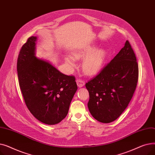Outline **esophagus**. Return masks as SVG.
<instances>
[{"label":"esophagus","mask_w":155,"mask_h":155,"mask_svg":"<svg viewBox=\"0 0 155 155\" xmlns=\"http://www.w3.org/2000/svg\"><path fill=\"white\" fill-rule=\"evenodd\" d=\"M77 85L79 87H82L85 85V82H84V81L81 80V79H77Z\"/></svg>","instance_id":"obj_1"}]
</instances>
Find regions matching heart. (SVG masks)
Returning a JSON list of instances; mask_svg holds the SVG:
<instances>
[{"label":"heart","mask_w":155,"mask_h":155,"mask_svg":"<svg viewBox=\"0 0 155 155\" xmlns=\"http://www.w3.org/2000/svg\"><path fill=\"white\" fill-rule=\"evenodd\" d=\"M105 57L106 53L103 49L95 50L94 47L87 46L73 52L72 56H66L64 60L68 66L73 68L75 67V59H84L82 63L84 71L87 75H94L101 69Z\"/></svg>","instance_id":"heart-1"}]
</instances>
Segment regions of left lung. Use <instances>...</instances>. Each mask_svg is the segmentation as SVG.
Returning a JSON list of instances; mask_svg holds the SVG:
<instances>
[{
    "mask_svg": "<svg viewBox=\"0 0 155 155\" xmlns=\"http://www.w3.org/2000/svg\"><path fill=\"white\" fill-rule=\"evenodd\" d=\"M138 64L128 41L110 62L85 87L89 92L88 108L102 123L117 119L131 101L138 81Z\"/></svg>",
    "mask_w": 155,
    "mask_h": 155,
    "instance_id": "obj_1",
    "label": "left lung"
}]
</instances>
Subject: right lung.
I'll list each match as a JSON object with an SVG mask.
<instances>
[{"instance_id":"obj_1","label":"right lung","mask_w":155,"mask_h":155,"mask_svg":"<svg viewBox=\"0 0 155 155\" xmlns=\"http://www.w3.org/2000/svg\"><path fill=\"white\" fill-rule=\"evenodd\" d=\"M36 39L29 38L19 51V84L32 114L44 124L54 125L67 116L77 85L74 76L64 75L48 61L36 58Z\"/></svg>"}]
</instances>
